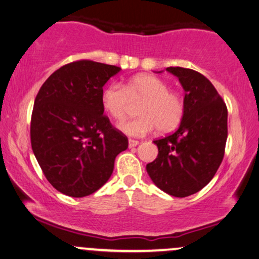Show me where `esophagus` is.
Here are the masks:
<instances>
[{
  "instance_id": "1",
  "label": "esophagus",
  "mask_w": 259,
  "mask_h": 259,
  "mask_svg": "<svg viewBox=\"0 0 259 259\" xmlns=\"http://www.w3.org/2000/svg\"><path fill=\"white\" fill-rule=\"evenodd\" d=\"M138 144H139V142H138V140H134V139H130V140H128V146H130V147L137 146Z\"/></svg>"
}]
</instances>
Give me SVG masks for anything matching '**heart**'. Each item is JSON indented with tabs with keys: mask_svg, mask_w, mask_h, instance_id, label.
Masks as SVG:
<instances>
[{
	"mask_svg": "<svg viewBox=\"0 0 259 259\" xmlns=\"http://www.w3.org/2000/svg\"><path fill=\"white\" fill-rule=\"evenodd\" d=\"M139 117L121 123L119 128L132 137H143L158 127L169 132L182 121L184 101L180 94L171 92L163 79L151 75L133 77L125 87L112 84L102 94V106L116 121H122L130 112L131 102H140Z\"/></svg>",
	"mask_w": 259,
	"mask_h": 259,
	"instance_id": "obj_1",
	"label": "heart"
}]
</instances>
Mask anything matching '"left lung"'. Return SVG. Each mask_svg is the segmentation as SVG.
Returning a JSON list of instances; mask_svg holds the SVG:
<instances>
[{"instance_id":"1","label":"left lung","mask_w":259,"mask_h":259,"mask_svg":"<svg viewBox=\"0 0 259 259\" xmlns=\"http://www.w3.org/2000/svg\"><path fill=\"white\" fill-rule=\"evenodd\" d=\"M166 71L176 76L184 89L183 119L176 132L154 140L158 156L147 164L146 171L160 190L186 197L206 187L223 162L227 108L200 72L180 66Z\"/></svg>"}]
</instances>
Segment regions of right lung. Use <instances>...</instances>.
<instances>
[{
	"mask_svg": "<svg viewBox=\"0 0 259 259\" xmlns=\"http://www.w3.org/2000/svg\"><path fill=\"white\" fill-rule=\"evenodd\" d=\"M120 70L93 60L66 64L35 97L32 150L46 179L62 194L95 193L112 176L115 157L128 147L127 137L103 115V85Z\"/></svg>",
	"mask_w": 259,
	"mask_h": 259,
	"instance_id": "right-lung-1",
	"label": "right lung"
}]
</instances>
